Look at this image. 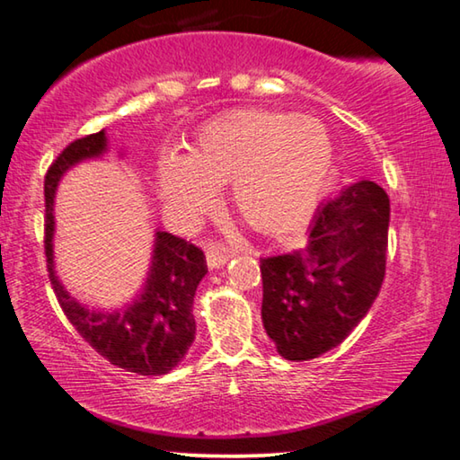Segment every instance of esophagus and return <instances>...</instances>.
I'll list each match as a JSON object with an SVG mask.
<instances>
[{
  "label": "esophagus",
  "mask_w": 460,
  "mask_h": 460,
  "mask_svg": "<svg viewBox=\"0 0 460 460\" xmlns=\"http://www.w3.org/2000/svg\"><path fill=\"white\" fill-rule=\"evenodd\" d=\"M232 257V251L230 248H226L222 244H209L208 251H206V259H208V265L212 269H217L226 265V261Z\"/></svg>",
  "instance_id": "esophagus-1"
}]
</instances>
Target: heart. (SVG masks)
Masks as SVG:
<instances>
[{"instance_id": "obj_1", "label": "heart", "mask_w": 460, "mask_h": 460, "mask_svg": "<svg viewBox=\"0 0 460 460\" xmlns=\"http://www.w3.org/2000/svg\"><path fill=\"white\" fill-rule=\"evenodd\" d=\"M332 138L320 119L283 111H232L203 124L187 155L167 153L156 187L175 220L190 224L232 183L238 216L262 234L299 230L328 183Z\"/></svg>"}]
</instances>
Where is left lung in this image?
<instances>
[{
    "instance_id": "8db88e82",
    "label": "left lung",
    "mask_w": 460,
    "mask_h": 460,
    "mask_svg": "<svg viewBox=\"0 0 460 460\" xmlns=\"http://www.w3.org/2000/svg\"><path fill=\"white\" fill-rule=\"evenodd\" d=\"M389 198L358 179L322 201L299 251L261 259L262 326L288 360L341 344L371 310L385 277Z\"/></svg>"
}]
</instances>
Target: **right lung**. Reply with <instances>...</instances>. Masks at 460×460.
<instances>
[{
    "label": "right lung",
    "instance_id": "1",
    "mask_svg": "<svg viewBox=\"0 0 460 460\" xmlns=\"http://www.w3.org/2000/svg\"><path fill=\"white\" fill-rule=\"evenodd\" d=\"M105 134H89L63 148L44 177V252L49 279L60 307L75 330L108 358L111 365L138 375H164L177 367L195 338L193 297L199 281L208 273L206 254L187 240L159 230L155 238L153 261L142 289L126 304L102 310L87 307L69 296L55 273L52 236H55V190L60 177L73 164L95 159L105 153Z\"/></svg>",
    "mask_w": 460,
    "mask_h": 460
}]
</instances>
